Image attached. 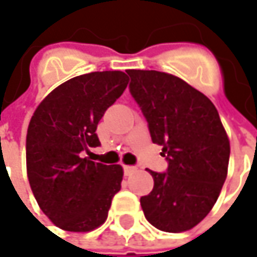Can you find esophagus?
<instances>
[{
  "label": "esophagus",
  "instance_id": "obj_1",
  "mask_svg": "<svg viewBox=\"0 0 257 257\" xmlns=\"http://www.w3.org/2000/svg\"><path fill=\"white\" fill-rule=\"evenodd\" d=\"M123 170L124 176H130V174H133L136 172V167L134 166H123Z\"/></svg>",
  "mask_w": 257,
  "mask_h": 257
}]
</instances>
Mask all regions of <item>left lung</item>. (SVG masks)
Segmentation results:
<instances>
[{"mask_svg": "<svg viewBox=\"0 0 257 257\" xmlns=\"http://www.w3.org/2000/svg\"><path fill=\"white\" fill-rule=\"evenodd\" d=\"M130 94L163 147V173L149 170L154 187L140 199L159 230L184 232L209 214L229 166L230 144L214 104L182 78L154 70H127Z\"/></svg>", "mask_w": 257, "mask_h": 257, "instance_id": "left-lung-1", "label": "left lung"}]
</instances>
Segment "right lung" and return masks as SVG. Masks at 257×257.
<instances>
[{
    "mask_svg": "<svg viewBox=\"0 0 257 257\" xmlns=\"http://www.w3.org/2000/svg\"><path fill=\"white\" fill-rule=\"evenodd\" d=\"M123 71L77 75L37 107L27 132L28 182L41 210L68 232H90L107 219L123 169L84 157L98 147L97 124L123 94Z\"/></svg>",
    "mask_w": 257,
    "mask_h": 257,
    "instance_id": "add662e5",
    "label": "right lung"
}]
</instances>
